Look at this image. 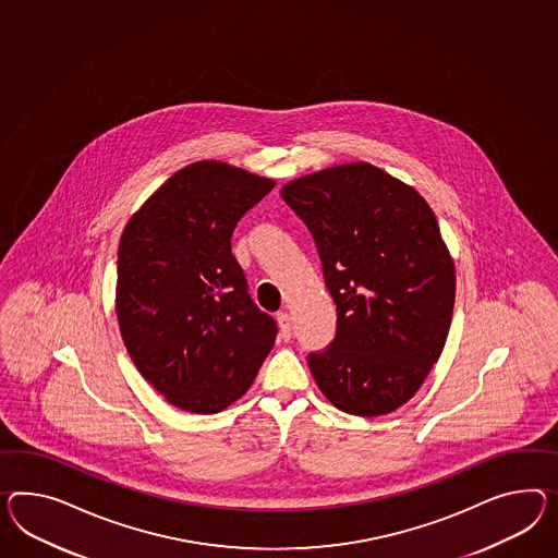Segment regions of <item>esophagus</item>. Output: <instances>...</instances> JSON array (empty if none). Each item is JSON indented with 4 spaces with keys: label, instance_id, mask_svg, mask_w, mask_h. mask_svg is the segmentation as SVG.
<instances>
[{
    "label": "esophagus",
    "instance_id": "1",
    "mask_svg": "<svg viewBox=\"0 0 558 558\" xmlns=\"http://www.w3.org/2000/svg\"><path fill=\"white\" fill-rule=\"evenodd\" d=\"M277 324H279V336L283 340H289L291 338V315L287 314V312L277 314Z\"/></svg>",
    "mask_w": 558,
    "mask_h": 558
}]
</instances>
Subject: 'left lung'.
I'll use <instances>...</instances> for the list:
<instances>
[{"instance_id":"1","label":"left lung","mask_w":558,"mask_h":558,"mask_svg":"<svg viewBox=\"0 0 558 558\" xmlns=\"http://www.w3.org/2000/svg\"><path fill=\"white\" fill-rule=\"evenodd\" d=\"M283 201L314 236L336 303V338L307 356L326 399L380 416L411 400L444 352L456 265L414 190L354 161L289 182Z\"/></svg>"}]
</instances>
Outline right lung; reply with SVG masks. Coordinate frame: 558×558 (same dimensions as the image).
I'll use <instances>...</instances> for the list:
<instances>
[{
  "label": "right lung",
  "instance_id": "1",
  "mask_svg": "<svg viewBox=\"0 0 558 558\" xmlns=\"http://www.w3.org/2000/svg\"><path fill=\"white\" fill-rule=\"evenodd\" d=\"M275 187L204 159L129 218L117 258V322L129 356L173 407L213 414L241 399L277 326L248 295L230 248L236 222Z\"/></svg>",
  "mask_w": 558,
  "mask_h": 558
}]
</instances>
